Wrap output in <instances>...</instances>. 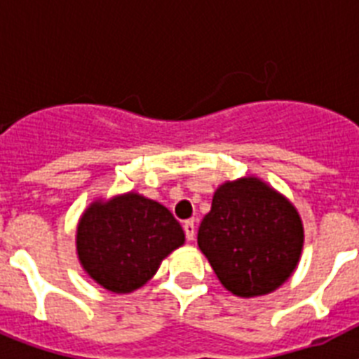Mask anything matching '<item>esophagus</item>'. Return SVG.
Wrapping results in <instances>:
<instances>
[{
    "label": "esophagus",
    "mask_w": 359,
    "mask_h": 359,
    "mask_svg": "<svg viewBox=\"0 0 359 359\" xmlns=\"http://www.w3.org/2000/svg\"><path fill=\"white\" fill-rule=\"evenodd\" d=\"M183 230H185V236H187V239H189V241H192V239H194V236H196V226H194V221H185V223H183Z\"/></svg>",
    "instance_id": "obj_1"
}]
</instances>
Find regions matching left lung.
<instances>
[{"label":"left lung","instance_id":"left-lung-1","mask_svg":"<svg viewBox=\"0 0 359 359\" xmlns=\"http://www.w3.org/2000/svg\"><path fill=\"white\" fill-rule=\"evenodd\" d=\"M198 244L228 291L261 297L280 287L297 268L304 248L302 219L259 177H241L215 190Z\"/></svg>","mask_w":359,"mask_h":359}]
</instances>
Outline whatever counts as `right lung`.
<instances>
[{
    "mask_svg": "<svg viewBox=\"0 0 359 359\" xmlns=\"http://www.w3.org/2000/svg\"><path fill=\"white\" fill-rule=\"evenodd\" d=\"M183 243L182 224L169 208L136 192L93 201L77 226L82 268L113 293H131L147 284Z\"/></svg>",
    "mask_w": 359,
    "mask_h": 359,
    "instance_id": "obj_1",
    "label": "right lung"
}]
</instances>
